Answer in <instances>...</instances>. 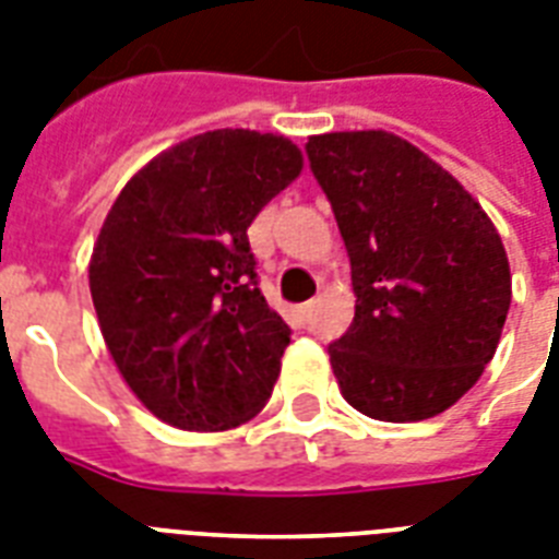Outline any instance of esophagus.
Wrapping results in <instances>:
<instances>
[{
    "label": "esophagus",
    "instance_id": "1",
    "mask_svg": "<svg viewBox=\"0 0 559 559\" xmlns=\"http://www.w3.org/2000/svg\"><path fill=\"white\" fill-rule=\"evenodd\" d=\"M313 313H316V305H313V301H307V305H298V307H296V319H298V322H301V324L310 322V319H313Z\"/></svg>",
    "mask_w": 559,
    "mask_h": 559
}]
</instances>
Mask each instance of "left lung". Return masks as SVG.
Masks as SVG:
<instances>
[{"label":"left lung","instance_id":"obj_1","mask_svg":"<svg viewBox=\"0 0 559 559\" xmlns=\"http://www.w3.org/2000/svg\"><path fill=\"white\" fill-rule=\"evenodd\" d=\"M350 258L354 322L328 345L342 397L389 424L441 415L493 359L511 266L481 205L382 130L305 144Z\"/></svg>","mask_w":559,"mask_h":559}]
</instances>
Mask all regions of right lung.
Instances as JSON below:
<instances>
[{
  "mask_svg": "<svg viewBox=\"0 0 559 559\" xmlns=\"http://www.w3.org/2000/svg\"><path fill=\"white\" fill-rule=\"evenodd\" d=\"M298 170L284 135L214 130L144 165L109 209L92 305L121 377L165 424L219 432L266 406L293 331L258 287L246 228Z\"/></svg>",
  "mask_w": 559,
  "mask_h": 559,
  "instance_id": "1",
  "label": "right lung"
}]
</instances>
